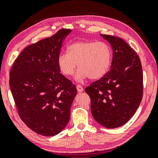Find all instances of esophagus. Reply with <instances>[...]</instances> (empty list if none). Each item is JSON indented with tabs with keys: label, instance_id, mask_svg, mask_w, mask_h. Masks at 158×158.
<instances>
[{
	"label": "esophagus",
	"instance_id": "34e87169",
	"mask_svg": "<svg viewBox=\"0 0 158 158\" xmlns=\"http://www.w3.org/2000/svg\"><path fill=\"white\" fill-rule=\"evenodd\" d=\"M77 91L78 92H83V88L82 87V86L81 85H77Z\"/></svg>",
	"mask_w": 158,
	"mask_h": 158
}]
</instances>
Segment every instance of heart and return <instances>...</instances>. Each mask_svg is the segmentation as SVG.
I'll return each instance as SVG.
<instances>
[{
  "mask_svg": "<svg viewBox=\"0 0 158 158\" xmlns=\"http://www.w3.org/2000/svg\"><path fill=\"white\" fill-rule=\"evenodd\" d=\"M111 47L104 42L78 41L68 47V53H62L57 64L62 74L70 76L74 73L77 64L80 70L76 79L85 77L98 80L108 73L111 63Z\"/></svg>",
  "mask_w": 158,
  "mask_h": 158,
  "instance_id": "b5f03b06",
  "label": "heart"
}]
</instances>
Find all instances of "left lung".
I'll use <instances>...</instances> for the list:
<instances>
[{"mask_svg":"<svg viewBox=\"0 0 158 158\" xmlns=\"http://www.w3.org/2000/svg\"><path fill=\"white\" fill-rule=\"evenodd\" d=\"M101 35L113 49L111 70L85 91L90 96L94 119L113 129L126 124L139 107L143 96V73L139 56L124 40Z\"/></svg>","mask_w":158,"mask_h":158,"instance_id":"1","label":"left lung"}]
</instances>
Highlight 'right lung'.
Segmentation results:
<instances>
[{"label": "right lung", "mask_w": 158, "mask_h": 158, "mask_svg": "<svg viewBox=\"0 0 158 158\" xmlns=\"http://www.w3.org/2000/svg\"><path fill=\"white\" fill-rule=\"evenodd\" d=\"M71 31L61 29L50 37L29 45L10 69V88L19 117L40 135H57L70 120L77 89L60 73L57 58Z\"/></svg>", "instance_id": "add662e5"}]
</instances>
